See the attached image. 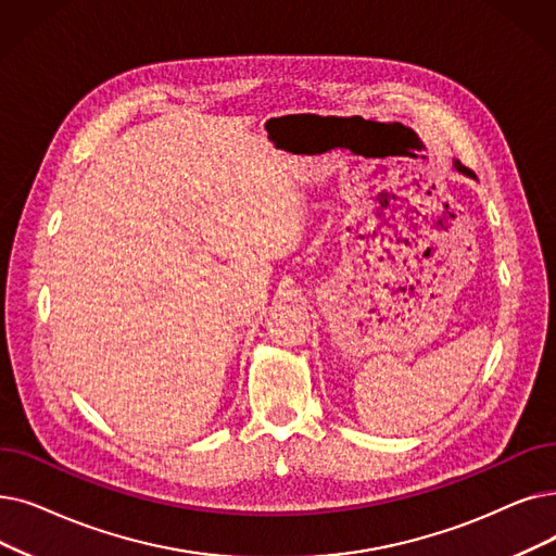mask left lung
<instances>
[{
	"instance_id": "1",
	"label": "left lung",
	"mask_w": 556,
	"mask_h": 556,
	"mask_svg": "<svg viewBox=\"0 0 556 556\" xmlns=\"http://www.w3.org/2000/svg\"><path fill=\"white\" fill-rule=\"evenodd\" d=\"M454 167H456V170H458V173H462V175H466V177H472V179H475V173L470 170V167L462 165V163H458V161H454Z\"/></svg>"
}]
</instances>
